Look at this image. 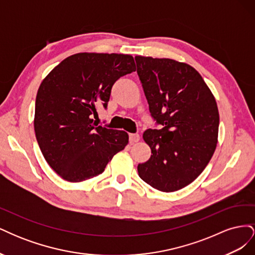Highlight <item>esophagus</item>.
Masks as SVG:
<instances>
[{
    "mask_svg": "<svg viewBox=\"0 0 255 255\" xmlns=\"http://www.w3.org/2000/svg\"><path fill=\"white\" fill-rule=\"evenodd\" d=\"M140 139V137L138 134H129V142L130 143H135L138 142Z\"/></svg>",
    "mask_w": 255,
    "mask_h": 255,
    "instance_id": "34e87169",
    "label": "esophagus"
}]
</instances>
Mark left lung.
<instances>
[{
    "label": "left lung",
    "mask_w": 255,
    "mask_h": 255,
    "mask_svg": "<svg viewBox=\"0 0 255 255\" xmlns=\"http://www.w3.org/2000/svg\"><path fill=\"white\" fill-rule=\"evenodd\" d=\"M135 60L151 116L161 126L143 133L152 154L138 165V174L157 190L182 189L201 174L215 152L217 103L191 66L170 58L135 56Z\"/></svg>",
    "instance_id": "left-lung-1"
}]
</instances>
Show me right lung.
Instances as JSON below:
<instances>
[{"mask_svg": "<svg viewBox=\"0 0 255 255\" xmlns=\"http://www.w3.org/2000/svg\"><path fill=\"white\" fill-rule=\"evenodd\" d=\"M136 70L126 54L78 53L45 76L37 92L34 128L50 167L68 182L102 173L128 142L125 130L96 127L99 106L107 107L113 85Z\"/></svg>", "mask_w": 255, "mask_h": 255, "instance_id": "1", "label": "right lung"}]
</instances>
